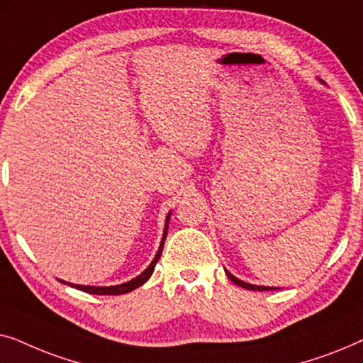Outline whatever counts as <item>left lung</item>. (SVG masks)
Masks as SVG:
<instances>
[{"label": "left lung", "mask_w": 363, "mask_h": 363, "mask_svg": "<svg viewBox=\"0 0 363 363\" xmlns=\"http://www.w3.org/2000/svg\"><path fill=\"white\" fill-rule=\"evenodd\" d=\"M226 274L230 279L235 282V284L245 287V289H250V291H272V289H277V287H267V286H255V284H247V282L238 279V277H235L233 274H230V272L226 271Z\"/></svg>", "instance_id": "1"}]
</instances>
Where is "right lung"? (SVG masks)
<instances>
[{
  "label": "right lung",
  "instance_id": "obj_1",
  "mask_svg": "<svg viewBox=\"0 0 363 363\" xmlns=\"http://www.w3.org/2000/svg\"><path fill=\"white\" fill-rule=\"evenodd\" d=\"M168 220H170V213H168L167 216V223H165V230H163V238H162V242H160V247H158L155 257H153V261L150 262V266L147 267L145 271L142 272L140 276H137L135 279L128 281V282H123V284H118V286H108V287H96V286H79V284H71V282H66V281H61L64 284H69L72 287H76L79 291H84L87 292V294H97V296H118V294H125V292H130L133 289H137V287H140L142 284H145V282L150 279L153 269H155V264L160 259L162 256V251H163V242H165V238H167V231H168Z\"/></svg>",
  "mask_w": 363,
  "mask_h": 363
}]
</instances>
